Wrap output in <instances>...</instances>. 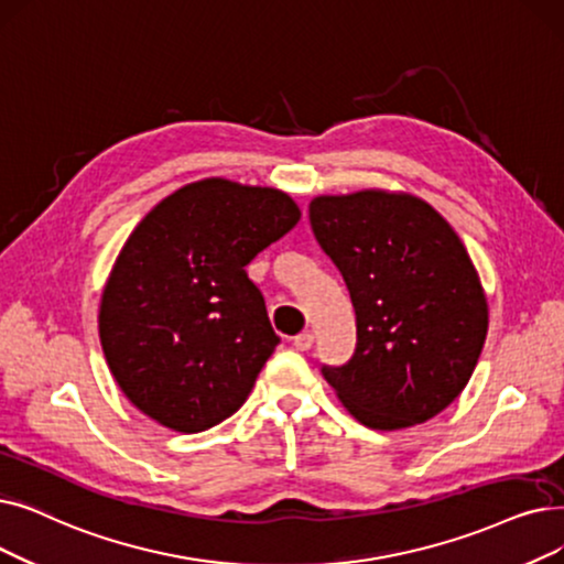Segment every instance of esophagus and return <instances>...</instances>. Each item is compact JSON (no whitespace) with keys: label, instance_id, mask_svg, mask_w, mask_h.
Instances as JSON below:
<instances>
[{"label":"esophagus","instance_id":"34e87169","mask_svg":"<svg viewBox=\"0 0 564 564\" xmlns=\"http://www.w3.org/2000/svg\"><path fill=\"white\" fill-rule=\"evenodd\" d=\"M295 348L297 350H302V352H306V350H311V346H313V334L311 332H302V334H297L295 336Z\"/></svg>","mask_w":564,"mask_h":564}]
</instances>
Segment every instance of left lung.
<instances>
[{
	"mask_svg": "<svg viewBox=\"0 0 564 564\" xmlns=\"http://www.w3.org/2000/svg\"><path fill=\"white\" fill-rule=\"evenodd\" d=\"M308 218L357 315L355 355L323 366L325 380L364 426L429 422L468 384L488 332L486 295L463 241L408 193L317 195Z\"/></svg>",
	"mask_w": 564,
	"mask_h": 564,
	"instance_id": "left-lung-1",
	"label": "left lung"
}]
</instances>
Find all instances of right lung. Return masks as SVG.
<instances>
[{
	"instance_id": "1",
	"label": "right lung",
	"mask_w": 564,
	"mask_h": 564,
	"mask_svg": "<svg viewBox=\"0 0 564 564\" xmlns=\"http://www.w3.org/2000/svg\"><path fill=\"white\" fill-rule=\"evenodd\" d=\"M300 218L279 188L209 177L135 226L104 288L99 336L117 384L147 417L200 433L243 405L281 340L243 267Z\"/></svg>"
}]
</instances>
